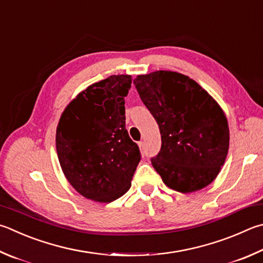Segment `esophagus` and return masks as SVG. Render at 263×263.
Returning a JSON list of instances; mask_svg holds the SVG:
<instances>
[{
  "label": "esophagus",
  "mask_w": 263,
  "mask_h": 263,
  "mask_svg": "<svg viewBox=\"0 0 263 263\" xmlns=\"http://www.w3.org/2000/svg\"><path fill=\"white\" fill-rule=\"evenodd\" d=\"M138 146H139L140 151H141L142 153L145 152V145H144V142H142V141H139V142H138Z\"/></svg>",
  "instance_id": "esophagus-1"
}]
</instances>
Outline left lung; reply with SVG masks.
I'll list each match as a JSON object with an SVG mask.
<instances>
[{
  "instance_id": "8db88e82",
  "label": "left lung",
  "mask_w": 263,
  "mask_h": 263,
  "mask_svg": "<svg viewBox=\"0 0 263 263\" xmlns=\"http://www.w3.org/2000/svg\"><path fill=\"white\" fill-rule=\"evenodd\" d=\"M133 84L160 127L161 151L151 160L163 183L181 193L206 187L229 151L222 108L197 82L173 71L139 74Z\"/></svg>"
}]
</instances>
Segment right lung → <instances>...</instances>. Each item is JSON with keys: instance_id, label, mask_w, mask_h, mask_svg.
I'll list each match as a JSON object with an SVG mask.
<instances>
[{"instance_id": "right-lung-1", "label": "right lung", "mask_w": 263, "mask_h": 263, "mask_svg": "<svg viewBox=\"0 0 263 263\" xmlns=\"http://www.w3.org/2000/svg\"><path fill=\"white\" fill-rule=\"evenodd\" d=\"M128 74L110 76L88 86L71 101L56 130V151L63 174L83 197L111 202L131 187L139 147L125 128Z\"/></svg>"}]
</instances>
